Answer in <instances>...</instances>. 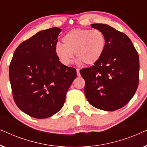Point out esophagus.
<instances>
[{
  "mask_svg": "<svg viewBox=\"0 0 147 147\" xmlns=\"http://www.w3.org/2000/svg\"><path fill=\"white\" fill-rule=\"evenodd\" d=\"M76 71H77V76H80V69H76Z\"/></svg>",
  "mask_w": 147,
  "mask_h": 147,
  "instance_id": "34e87169",
  "label": "esophagus"
}]
</instances>
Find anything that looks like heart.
<instances>
[{"mask_svg": "<svg viewBox=\"0 0 147 147\" xmlns=\"http://www.w3.org/2000/svg\"><path fill=\"white\" fill-rule=\"evenodd\" d=\"M62 42L55 45V53L65 65L71 63L74 53L78 62L93 65L101 58L106 46L105 35L99 29L71 30L63 36Z\"/></svg>", "mask_w": 147, "mask_h": 147, "instance_id": "obj_1", "label": "heart"}]
</instances>
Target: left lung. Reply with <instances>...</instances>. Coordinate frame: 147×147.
Instances as JSON below:
<instances>
[{"instance_id": "1", "label": "left lung", "mask_w": 147, "mask_h": 147, "mask_svg": "<svg viewBox=\"0 0 147 147\" xmlns=\"http://www.w3.org/2000/svg\"><path fill=\"white\" fill-rule=\"evenodd\" d=\"M106 39L101 58L80 74L86 82L84 92L89 103L105 111L124 107L133 97L139 82V57L126 34L105 24H92Z\"/></svg>"}]
</instances>
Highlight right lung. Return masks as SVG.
<instances>
[{
  "label": "right lung",
  "mask_w": 147,
  "mask_h": 147,
  "mask_svg": "<svg viewBox=\"0 0 147 147\" xmlns=\"http://www.w3.org/2000/svg\"><path fill=\"white\" fill-rule=\"evenodd\" d=\"M57 27L43 30L18 46L9 65L13 99L23 112L35 118L53 116L63 107L66 93L77 76L55 53Z\"/></svg>",
  "instance_id": "1"
}]
</instances>
